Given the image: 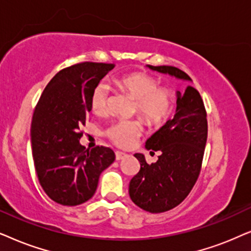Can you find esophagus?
I'll return each instance as SVG.
<instances>
[{
  "instance_id": "34e87169",
  "label": "esophagus",
  "mask_w": 251,
  "mask_h": 251,
  "mask_svg": "<svg viewBox=\"0 0 251 251\" xmlns=\"http://www.w3.org/2000/svg\"><path fill=\"white\" fill-rule=\"evenodd\" d=\"M126 156L125 152H122V151H116V160H120L123 159L124 157Z\"/></svg>"
}]
</instances>
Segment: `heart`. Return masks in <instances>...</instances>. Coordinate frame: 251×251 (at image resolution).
I'll return each instance as SVG.
<instances>
[{
  "mask_svg": "<svg viewBox=\"0 0 251 251\" xmlns=\"http://www.w3.org/2000/svg\"><path fill=\"white\" fill-rule=\"evenodd\" d=\"M113 83L120 91L135 100V111L150 126L164 123L172 110V95L168 88L159 87L152 75L133 72L113 78ZM109 88L100 82L91 95V109L94 115L103 116L108 109ZM141 125L135 120H120L112 124L105 134L116 146L128 148L141 134Z\"/></svg>",
  "mask_w": 251,
  "mask_h": 251,
  "instance_id": "b5f03b06",
  "label": "heart"
}]
</instances>
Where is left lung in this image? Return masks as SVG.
Instances as JSON below:
<instances>
[{
    "instance_id": "1",
    "label": "left lung",
    "mask_w": 251,
    "mask_h": 251,
    "mask_svg": "<svg viewBox=\"0 0 251 251\" xmlns=\"http://www.w3.org/2000/svg\"><path fill=\"white\" fill-rule=\"evenodd\" d=\"M152 71L192 81L189 75L175 66L148 65ZM208 138V120L204 103L192 86L176 92V110L146 142V149L160 151L158 160L146 162L142 153H135L140 171L129 182V196L139 208L151 213L169 211L185 200L201 171Z\"/></svg>"
}]
</instances>
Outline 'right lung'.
<instances>
[{
  "instance_id": "1",
  "label": "right lung",
  "mask_w": 251,
  "mask_h": 251,
  "mask_svg": "<svg viewBox=\"0 0 251 251\" xmlns=\"http://www.w3.org/2000/svg\"><path fill=\"white\" fill-rule=\"evenodd\" d=\"M115 64L83 62L50 80L35 106L31 126L38 179L53 202L75 206L93 198L100 175L115 160L108 147L80 145V128L91 111V95Z\"/></svg>"
}]
</instances>
